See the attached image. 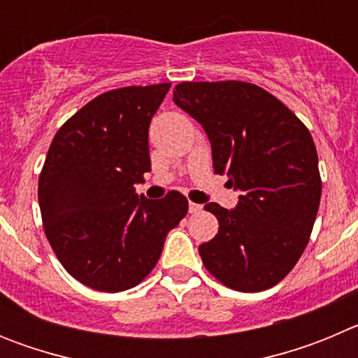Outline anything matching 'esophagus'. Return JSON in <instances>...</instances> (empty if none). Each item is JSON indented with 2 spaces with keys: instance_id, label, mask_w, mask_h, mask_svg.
Wrapping results in <instances>:
<instances>
[{
  "instance_id": "34e87169",
  "label": "esophagus",
  "mask_w": 358,
  "mask_h": 358,
  "mask_svg": "<svg viewBox=\"0 0 358 358\" xmlns=\"http://www.w3.org/2000/svg\"><path fill=\"white\" fill-rule=\"evenodd\" d=\"M188 211L192 215H197V213H201V211H202V206H201V204H195V202H189Z\"/></svg>"
}]
</instances>
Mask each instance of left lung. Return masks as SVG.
<instances>
[{"instance_id": "8db88e82", "label": "left lung", "mask_w": 358, "mask_h": 358, "mask_svg": "<svg viewBox=\"0 0 358 358\" xmlns=\"http://www.w3.org/2000/svg\"><path fill=\"white\" fill-rule=\"evenodd\" d=\"M173 102L206 131L215 173L242 192L233 210L204 206L218 233L199 245L202 264L233 290L271 289L301 258L319 210L312 134L285 103L249 82H181Z\"/></svg>"}]
</instances>
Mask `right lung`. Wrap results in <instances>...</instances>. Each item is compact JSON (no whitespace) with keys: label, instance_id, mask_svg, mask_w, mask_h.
Returning a JSON list of instances; mask_svg holds the SVG:
<instances>
[{"label":"right lung","instance_id":"add662e5","mask_svg":"<svg viewBox=\"0 0 358 358\" xmlns=\"http://www.w3.org/2000/svg\"><path fill=\"white\" fill-rule=\"evenodd\" d=\"M172 84L98 94L57 131L39 176V208L62 267L100 292L136 287L156 267L164 238L188 213L169 192L138 197L150 172L148 125Z\"/></svg>","mask_w":358,"mask_h":358}]
</instances>
